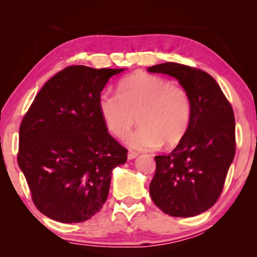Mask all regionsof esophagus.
Listing matches in <instances>:
<instances>
[{
  "instance_id": "34e87169",
  "label": "esophagus",
  "mask_w": 257,
  "mask_h": 257,
  "mask_svg": "<svg viewBox=\"0 0 257 257\" xmlns=\"http://www.w3.org/2000/svg\"><path fill=\"white\" fill-rule=\"evenodd\" d=\"M137 157H138V153L135 152V151H130V152L127 153V158H128V160H133V159H136Z\"/></svg>"
}]
</instances>
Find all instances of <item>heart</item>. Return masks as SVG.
I'll return each instance as SVG.
<instances>
[{
    "label": "heart",
    "instance_id": "heart-1",
    "mask_svg": "<svg viewBox=\"0 0 257 257\" xmlns=\"http://www.w3.org/2000/svg\"><path fill=\"white\" fill-rule=\"evenodd\" d=\"M98 108L112 135L124 138L136 124L140 126L126 143L135 150L173 146L187 131L192 117V101L187 91L163 77L130 76L119 84V93L101 91Z\"/></svg>",
    "mask_w": 257,
    "mask_h": 257
}]
</instances>
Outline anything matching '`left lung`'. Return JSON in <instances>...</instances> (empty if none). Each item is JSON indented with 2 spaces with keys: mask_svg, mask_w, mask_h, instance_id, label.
I'll use <instances>...</instances> for the list:
<instances>
[{
  "mask_svg": "<svg viewBox=\"0 0 257 257\" xmlns=\"http://www.w3.org/2000/svg\"><path fill=\"white\" fill-rule=\"evenodd\" d=\"M147 71L174 77L192 101L191 122L178 146L154 157L151 198L171 216L199 215L217 201L233 163V108L216 80L202 70L170 62L150 66Z\"/></svg>",
  "mask_w": 257,
  "mask_h": 257,
  "instance_id": "left-lung-1",
  "label": "left lung"
}]
</instances>
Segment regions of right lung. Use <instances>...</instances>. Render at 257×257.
<instances>
[{
	"mask_svg": "<svg viewBox=\"0 0 257 257\" xmlns=\"http://www.w3.org/2000/svg\"><path fill=\"white\" fill-rule=\"evenodd\" d=\"M125 69L68 66L48 80L20 126L17 161L41 213L63 223L93 216L127 150L108 135L98 96Z\"/></svg>",
	"mask_w": 257,
	"mask_h": 257,
	"instance_id": "add662e5",
	"label": "right lung"
}]
</instances>
